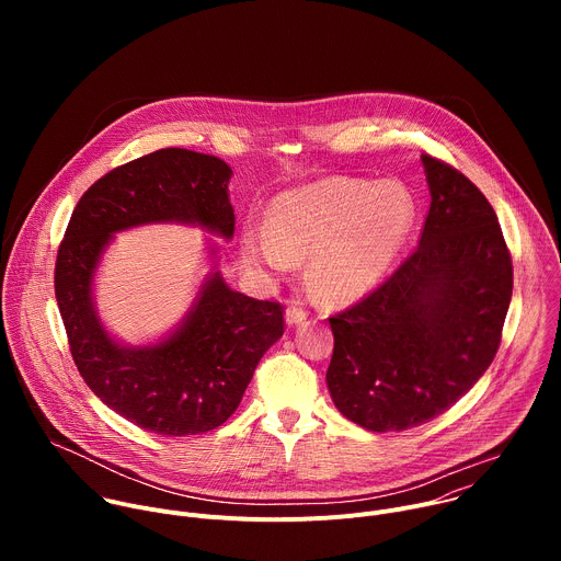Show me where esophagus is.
Masks as SVG:
<instances>
[{"mask_svg": "<svg viewBox=\"0 0 561 561\" xmlns=\"http://www.w3.org/2000/svg\"><path fill=\"white\" fill-rule=\"evenodd\" d=\"M306 317H308V312H306L299 304H290V306L286 308V324H288V327H297V324L306 322Z\"/></svg>", "mask_w": 561, "mask_h": 561, "instance_id": "esophagus-1", "label": "esophagus"}]
</instances>
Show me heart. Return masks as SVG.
<instances>
[{"instance_id": "b5f03b06", "label": "heart", "mask_w": 561, "mask_h": 561, "mask_svg": "<svg viewBox=\"0 0 561 561\" xmlns=\"http://www.w3.org/2000/svg\"><path fill=\"white\" fill-rule=\"evenodd\" d=\"M417 224L402 182L324 178L275 197L271 226L249 224L244 260L275 275L310 255V282L335 304L366 295L394 264Z\"/></svg>"}]
</instances>
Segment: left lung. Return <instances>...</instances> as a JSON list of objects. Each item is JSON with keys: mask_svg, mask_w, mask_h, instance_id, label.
Here are the masks:
<instances>
[{"mask_svg": "<svg viewBox=\"0 0 561 561\" xmlns=\"http://www.w3.org/2000/svg\"><path fill=\"white\" fill-rule=\"evenodd\" d=\"M431 208L415 253L377 290L331 317L327 383L366 431H409L448 411L502 342L513 262L489 199L466 175L422 154Z\"/></svg>", "mask_w": 561, "mask_h": 561, "instance_id": "8db88e82", "label": "left lung"}]
</instances>
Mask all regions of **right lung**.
Returning a JSON list of instances; mask_svg holds the SVG:
<instances>
[{
	"mask_svg": "<svg viewBox=\"0 0 561 561\" xmlns=\"http://www.w3.org/2000/svg\"><path fill=\"white\" fill-rule=\"evenodd\" d=\"M230 167L215 154L162 148L106 173L77 202L55 264V297L79 375L135 426L169 437L221 426L264 353L284 335V308L232 290L219 271L202 282L182 322L159 342L126 346L102 324L93 282L113 234L146 224L234 232ZM210 255L217 249L208 247Z\"/></svg>",
	"mask_w": 561,
	"mask_h": 561,
	"instance_id": "obj_1",
	"label": "right lung"
}]
</instances>
